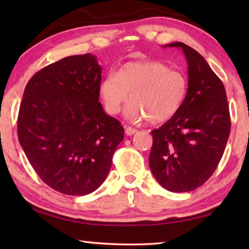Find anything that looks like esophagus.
Wrapping results in <instances>:
<instances>
[{"label":"esophagus","mask_w":249,"mask_h":249,"mask_svg":"<svg viewBox=\"0 0 249 249\" xmlns=\"http://www.w3.org/2000/svg\"><path fill=\"white\" fill-rule=\"evenodd\" d=\"M135 133H137V129H135L133 127H129V126H126L125 128V134L127 135V136H132Z\"/></svg>","instance_id":"34e87169"}]
</instances>
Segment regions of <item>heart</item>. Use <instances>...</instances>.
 I'll return each mask as SVG.
<instances>
[{
  "label": "heart",
  "mask_w": 249,
  "mask_h": 249,
  "mask_svg": "<svg viewBox=\"0 0 249 249\" xmlns=\"http://www.w3.org/2000/svg\"><path fill=\"white\" fill-rule=\"evenodd\" d=\"M129 121L162 123L175 116L188 93V79L179 70L159 61L127 62L119 72H109L100 94L109 114H119L123 105Z\"/></svg>",
  "instance_id": "b5f03b06"
}]
</instances>
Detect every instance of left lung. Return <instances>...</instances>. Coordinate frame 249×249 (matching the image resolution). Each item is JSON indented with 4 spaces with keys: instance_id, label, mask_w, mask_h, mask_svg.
Wrapping results in <instances>:
<instances>
[{
    "instance_id": "obj_1",
    "label": "left lung",
    "mask_w": 249,
    "mask_h": 249,
    "mask_svg": "<svg viewBox=\"0 0 249 249\" xmlns=\"http://www.w3.org/2000/svg\"><path fill=\"white\" fill-rule=\"evenodd\" d=\"M188 64V93L178 113L151 130L149 167L157 182L171 192L196 190L220 162L231 132L225 88L201 54L183 43Z\"/></svg>"
}]
</instances>
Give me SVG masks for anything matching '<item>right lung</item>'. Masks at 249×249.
I'll list each match as a JSON object with an SVG mask.
<instances>
[{"instance_id": "1", "label": "right lung", "mask_w": 249, "mask_h": 249, "mask_svg": "<svg viewBox=\"0 0 249 249\" xmlns=\"http://www.w3.org/2000/svg\"><path fill=\"white\" fill-rule=\"evenodd\" d=\"M102 68L94 54L45 67L25 88L18 141L46 184L68 196L95 191L108 175L123 126L99 102Z\"/></svg>"}]
</instances>
